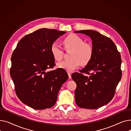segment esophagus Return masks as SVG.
Here are the masks:
<instances>
[{
    "instance_id": "1",
    "label": "esophagus",
    "mask_w": 131,
    "mask_h": 131,
    "mask_svg": "<svg viewBox=\"0 0 131 131\" xmlns=\"http://www.w3.org/2000/svg\"><path fill=\"white\" fill-rule=\"evenodd\" d=\"M68 77H69V79H71V73L70 72H68Z\"/></svg>"
}]
</instances>
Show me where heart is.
<instances>
[{"label": "heart", "mask_w": 131, "mask_h": 131, "mask_svg": "<svg viewBox=\"0 0 131 131\" xmlns=\"http://www.w3.org/2000/svg\"><path fill=\"white\" fill-rule=\"evenodd\" d=\"M63 44L66 50H72L71 53V59L59 63V68L71 72L76 69L80 65H87L92 58L93 50L92 46L88 43L84 42L80 37L74 34L67 36L63 41ZM50 51L53 58L57 61L63 59V51L58 45L53 42L50 47Z\"/></svg>", "instance_id": "heart-1"}]
</instances>
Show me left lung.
Returning a JSON list of instances; mask_svg holds the SVG:
<instances>
[{
    "label": "left lung",
    "mask_w": 131,
    "mask_h": 131,
    "mask_svg": "<svg viewBox=\"0 0 131 131\" xmlns=\"http://www.w3.org/2000/svg\"><path fill=\"white\" fill-rule=\"evenodd\" d=\"M74 32L90 37L93 50L92 58L86 66L80 73L72 74L77 85L75 102L82 108L97 109L107 104L114 97L122 78L121 54L113 41L97 31L86 30Z\"/></svg>",
    "instance_id": "1"
}]
</instances>
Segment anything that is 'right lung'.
Listing matches in <instances>:
<instances>
[{"label": "right lung", "mask_w": 131, "mask_h": 131, "mask_svg": "<svg viewBox=\"0 0 131 131\" xmlns=\"http://www.w3.org/2000/svg\"><path fill=\"white\" fill-rule=\"evenodd\" d=\"M66 32L40 29L20 40L13 52L10 75L19 99L26 105L40 110L56 104L61 86L68 78L66 71L55 66L51 45Z\"/></svg>", "instance_id": "add662e5"}]
</instances>
